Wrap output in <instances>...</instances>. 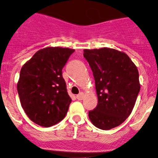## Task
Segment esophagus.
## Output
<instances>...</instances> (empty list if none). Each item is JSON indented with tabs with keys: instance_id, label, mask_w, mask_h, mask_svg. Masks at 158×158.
Here are the masks:
<instances>
[{
	"instance_id": "esophagus-1",
	"label": "esophagus",
	"mask_w": 158,
	"mask_h": 158,
	"mask_svg": "<svg viewBox=\"0 0 158 158\" xmlns=\"http://www.w3.org/2000/svg\"><path fill=\"white\" fill-rule=\"evenodd\" d=\"M84 96H85L84 93H79V94H78L77 96V100H83Z\"/></svg>"
}]
</instances>
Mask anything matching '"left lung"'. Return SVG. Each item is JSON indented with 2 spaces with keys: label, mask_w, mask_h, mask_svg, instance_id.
<instances>
[{
  "label": "left lung",
  "mask_w": 158,
  "mask_h": 158,
  "mask_svg": "<svg viewBox=\"0 0 158 158\" xmlns=\"http://www.w3.org/2000/svg\"><path fill=\"white\" fill-rule=\"evenodd\" d=\"M91 67L98 104L89 111L92 123L102 130L119 126L132 112L140 91L139 70L123 51L103 47L85 49Z\"/></svg>",
  "instance_id": "1"
}]
</instances>
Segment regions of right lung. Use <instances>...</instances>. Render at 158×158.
Listing matches in <instances>:
<instances>
[{"instance_id":"add662e5","label":"right lung","mask_w":158,"mask_h":158,"mask_svg":"<svg viewBox=\"0 0 158 158\" xmlns=\"http://www.w3.org/2000/svg\"><path fill=\"white\" fill-rule=\"evenodd\" d=\"M75 50L47 47L38 51L22 66L17 91L23 111L35 123L55 125L66 115L71 98L62 68Z\"/></svg>"}]
</instances>
